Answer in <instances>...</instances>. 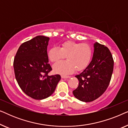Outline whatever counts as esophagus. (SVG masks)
<instances>
[{
    "label": "esophagus",
    "instance_id": "34e87169",
    "mask_svg": "<svg viewBox=\"0 0 128 128\" xmlns=\"http://www.w3.org/2000/svg\"><path fill=\"white\" fill-rule=\"evenodd\" d=\"M62 78H70V76H62Z\"/></svg>",
    "mask_w": 128,
    "mask_h": 128
}]
</instances>
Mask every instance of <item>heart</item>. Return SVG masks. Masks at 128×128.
<instances>
[{
    "label": "heart",
    "mask_w": 128,
    "mask_h": 128,
    "mask_svg": "<svg viewBox=\"0 0 128 128\" xmlns=\"http://www.w3.org/2000/svg\"><path fill=\"white\" fill-rule=\"evenodd\" d=\"M92 48L88 44H82L74 41H66L60 48L54 46L48 51V57L50 62H56L64 58L53 66L54 72L58 74L66 75L72 73L75 70L81 71L88 65L92 56Z\"/></svg>",
    "instance_id": "heart-1"
}]
</instances>
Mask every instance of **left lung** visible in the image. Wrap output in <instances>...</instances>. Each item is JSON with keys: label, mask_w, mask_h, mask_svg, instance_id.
Masks as SVG:
<instances>
[{"label": "left lung", "mask_w": 128, "mask_h": 128, "mask_svg": "<svg viewBox=\"0 0 128 128\" xmlns=\"http://www.w3.org/2000/svg\"><path fill=\"white\" fill-rule=\"evenodd\" d=\"M92 60L88 66L75 77L79 82L73 91L77 99L91 102L100 97L107 88L114 69V59L106 46L96 42Z\"/></svg>", "instance_id": "1"}]
</instances>
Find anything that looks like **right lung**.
Listing matches in <instances>:
<instances>
[{"instance_id":"right-lung-1","label":"right lung","mask_w":128,"mask_h":128,"mask_svg":"<svg viewBox=\"0 0 128 128\" xmlns=\"http://www.w3.org/2000/svg\"><path fill=\"white\" fill-rule=\"evenodd\" d=\"M49 40V37L38 36L22 43L14 59L17 83L24 93L35 100L51 96L61 78L59 74H48L52 70L47 54Z\"/></svg>"}]
</instances>
